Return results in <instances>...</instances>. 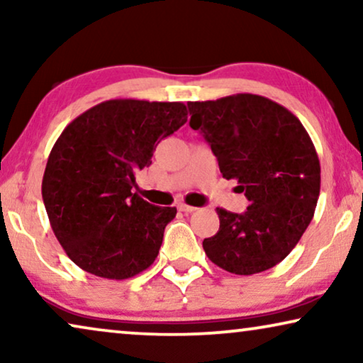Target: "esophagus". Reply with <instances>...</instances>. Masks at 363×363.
Masks as SVG:
<instances>
[{
    "instance_id": "esophagus-1",
    "label": "esophagus",
    "mask_w": 363,
    "mask_h": 363,
    "mask_svg": "<svg viewBox=\"0 0 363 363\" xmlns=\"http://www.w3.org/2000/svg\"><path fill=\"white\" fill-rule=\"evenodd\" d=\"M178 210L183 211V213H193V211H196L198 208L190 206V205H185V203H180V205H178Z\"/></svg>"
}]
</instances>
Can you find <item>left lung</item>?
<instances>
[{
	"label": "left lung",
	"instance_id": "obj_1",
	"mask_svg": "<svg viewBox=\"0 0 363 363\" xmlns=\"http://www.w3.org/2000/svg\"><path fill=\"white\" fill-rule=\"evenodd\" d=\"M188 111L223 178L238 180L250 201L241 215L216 208L220 230L203 250L233 274L271 269L299 242L319 200L320 163L309 133L286 107L255 94L188 102Z\"/></svg>",
	"mask_w": 363,
	"mask_h": 363
}]
</instances>
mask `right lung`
Listing matches in <instances>:
<instances>
[{"instance_id":"right-lung-1","label":"right lung","mask_w":363,"mask_h":363,"mask_svg":"<svg viewBox=\"0 0 363 363\" xmlns=\"http://www.w3.org/2000/svg\"><path fill=\"white\" fill-rule=\"evenodd\" d=\"M182 102L113 99L64 128L49 153L43 200L57 241L81 269L128 279L153 264L177 208L132 191L163 138L186 122Z\"/></svg>"}]
</instances>
